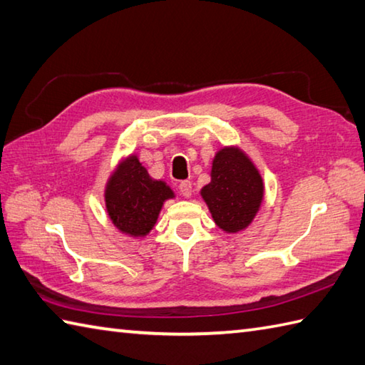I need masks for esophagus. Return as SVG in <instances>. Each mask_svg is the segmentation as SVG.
I'll use <instances>...</instances> for the list:
<instances>
[{
  "mask_svg": "<svg viewBox=\"0 0 365 365\" xmlns=\"http://www.w3.org/2000/svg\"><path fill=\"white\" fill-rule=\"evenodd\" d=\"M178 189H180L181 195L184 198H190L192 197V182L190 181H181L180 185H178Z\"/></svg>",
  "mask_w": 365,
  "mask_h": 365,
  "instance_id": "34e87169",
  "label": "esophagus"
}]
</instances>
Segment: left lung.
Listing matches in <instances>:
<instances>
[{
	"mask_svg": "<svg viewBox=\"0 0 365 365\" xmlns=\"http://www.w3.org/2000/svg\"><path fill=\"white\" fill-rule=\"evenodd\" d=\"M214 224L236 235L254 222L264 200L262 173L240 146H224L214 154L211 181L200 190Z\"/></svg>",
	"mask_w": 365,
	"mask_h": 365,
	"instance_id": "obj_1",
	"label": "left lung"
}]
</instances>
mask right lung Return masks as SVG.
I'll use <instances>...</instances> for the list:
<instances>
[{
    "label": "right lung",
    "mask_w": 365,
    "mask_h": 365,
    "mask_svg": "<svg viewBox=\"0 0 365 365\" xmlns=\"http://www.w3.org/2000/svg\"><path fill=\"white\" fill-rule=\"evenodd\" d=\"M172 198V187L165 181L151 178L135 153L120 160L103 190L111 224L133 240L150 235L158 224L163 203Z\"/></svg>",
    "instance_id": "right-lung-1"
}]
</instances>
